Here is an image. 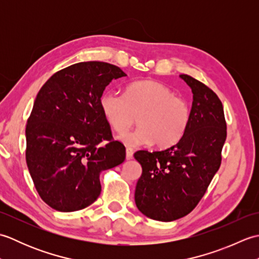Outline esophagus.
Listing matches in <instances>:
<instances>
[{
    "mask_svg": "<svg viewBox=\"0 0 259 259\" xmlns=\"http://www.w3.org/2000/svg\"><path fill=\"white\" fill-rule=\"evenodd\" d=\"M134 157V150L131 149V148H126L125 149V158L128 159V160H130V159H133Z\"/></svg>",
    "mask_w": 259,
    "mask_h": 259,
    "instance_id": "obj_1",
    "label": "esophagus"
}]
</instances>
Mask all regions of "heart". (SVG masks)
<instances>
[{
    "label": "heart",
    "mask_w": 259,
    "mask_h": 259,
    "mask_svg": "<svg viewBox=\"0 0 259 259\" xmlns=\"http://www.w3.org/2000/svg\"><path fill=\"white\" fill-rule=\"evenodd\" d=\"M99 104L108 123L119 134L134 123L137 115L139 125L120 137L121 141L133 147L151 142L158 148L175 145L183 138L191 117L186 98L151 80L133 82L126 85L124 95L103 92Z\"/></svg>",
    "instance_id": "obj_1"
}]
</instances>
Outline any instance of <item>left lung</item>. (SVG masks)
Segmentation results:
<instances>
[{"instance_id": "left-lung-1", "label": "left lung", "mask_w": 259, "mask_h": 259, "mask_svg": "<svg viewBox=\"0 0 259 259\" xmlns=\"http://www.w3.org/2000/svg\"><path fill=\"white\" fill-rule=\"evenodd\" d=\"M180 78L194 95L190 122L183 138L166 150L135 153L142 167L136 205L159 222L176 221L198 205L221 167L227 137L223 103L216 93L188 74Z\"/></svg>"}]
</instances>
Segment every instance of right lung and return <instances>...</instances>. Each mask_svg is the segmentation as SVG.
<instances>
[{
    "label": "right lung",
    "mask_w": 259,
    "mask_h": 259,
    "mask_svg": "<svg viewBox=\"0 0 259 259\" xmlns=\"http://www.w3.org/2000/svg\"><path fill=\"white\" fill-rule=\"evenodd\" d=\"M125 75L117 65L80 62L38 91L25 128V159L38 195L56 210L90 206L101 192L100 172L124 161L125 148L113 139L99 100L110 82Z\"/></svg>",
    "instance_id": "1"
}]
</instances>
